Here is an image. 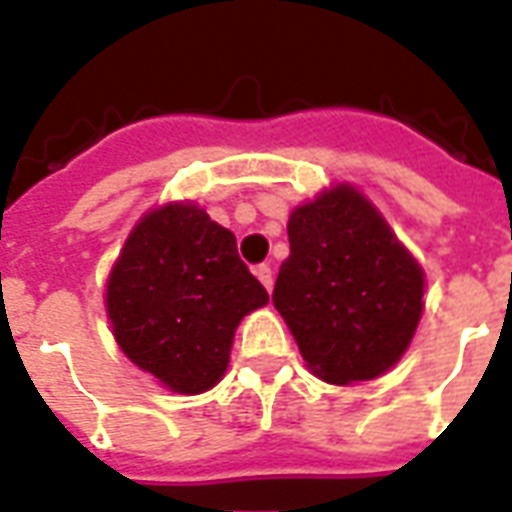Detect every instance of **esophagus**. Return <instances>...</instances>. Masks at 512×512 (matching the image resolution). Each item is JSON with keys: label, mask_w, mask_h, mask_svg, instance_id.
<instances>
[{"label": "esophagus", "mask_w": 512, "mask_h": 512, "mask_svg": "<svg viewBox=\"0 0 512 512\" xmlns=\"http://www.w3.org/2000/svg\"><path fill=\"white\" fill-rule=\"evenodd\" d=\"M253 272H256V278L261 281V286H264V289L270 292V289H272V267H270V264H259V267H256Z\"/></svg>", "instance_id": "esophagus-1"}]
</instances>
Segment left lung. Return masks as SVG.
<instances>
[{
	"mask_svg": "<svg viewBox=\"0 0 512 512\" xmlns=\"http://www.w3.org/2000/svg\"><path fill=\"white\" fill-rule=\"evenodd\" d=\"M289 248L272 302L313 374L352 384L393 368L423 313V270L371 201L338 185L302 204Z\"/></svg>",
	"mask_w": 512,
	"mask_h": 512,
	"instance_id": "8db88e82",
	"label": "left lung"
}]
</instances>
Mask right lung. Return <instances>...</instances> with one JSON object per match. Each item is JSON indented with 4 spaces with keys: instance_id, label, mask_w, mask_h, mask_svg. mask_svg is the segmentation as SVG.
Segmentation results:
<instances>
[{
    "instance_id": "1",
    "label": "right lung",
    "mask_w": 512,
    "mask_h": 512,
    "mask_svg": "<svg viewBox=\"0 0 512 512\" xmlns=\"http://www.w3.org/2000/svg\"><path fill=\"white\" fill-rule=\"evenodd\" d=\"M267 300L234 234L196 204H169L141 218L106 292L122 352L185 395L218 382L237 324Z\"/></svg>"
}]
</instances>
